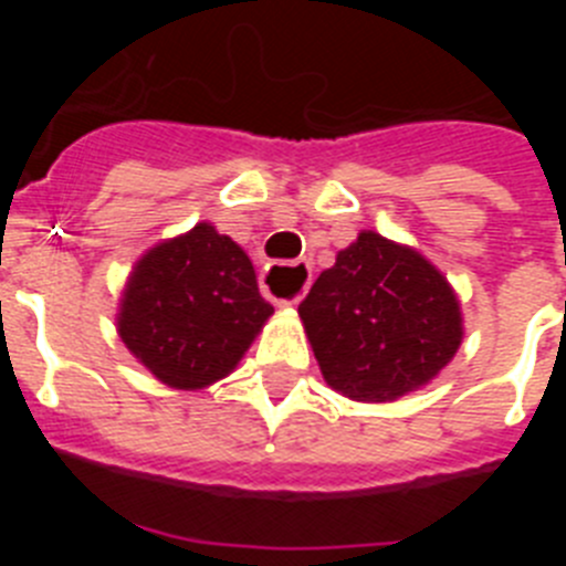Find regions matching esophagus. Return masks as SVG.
<instances>
[{
    "instance_id": "34e87169",
    "label": "esophagus",
    "mask_w": 566,
    "mask_h": 566,
    "mask_svg": "<svg viewBox=\"0 0 566 566\" xmlns=\"http://www.w3.org/2000/svg\"><path fill=\"white\" fill-rule=\"evenodd\" d=\"M274 283H297L300 292H294L289 300H280V303H297L303 297V292L308 289V283H312V269L306 263H272L263 272V289H266L269 297L277 300V294L272 292Z\"/></svg>"
}]
</instances>
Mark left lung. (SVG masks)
Returning a JSON list of instances; mask_svg holds the SVG:
<instances>
[{
    "label": "left lung",
    "instance_id": "8db88e82",
    "mask_svg": "<svg viewBox=\"0 0 566 566\" xmlns=\"http://www.w3.org/2000/svg\"><path fill=\"white\" fill-rule=\"evenodd\" d=\"M319 371L357 402H388L437 377L462 343L448 280L419 252L363 232L300 303Z\"/></svg>",
    "mask_w": 566,
    "mask_h": 566
}]
</instances>
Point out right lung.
Returning <instances> with one entry per match:
<instances>
[{"label": "right lung", "instance_id": "1", "mask_svg": "<svg viewBox=\"0 0 566 566\" xmlns=\"http://www.w3.org/2000/svg\"><path fill=\"white\" fill-rule=\"evenodd\" d=\"M272 312L247 252L198 223L138 260L118 334L161 382L192 391L227 377Z\"/></svg>", "mask_w": 566, "mask_h": 566}]
</instances>
